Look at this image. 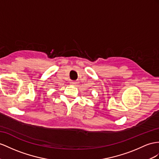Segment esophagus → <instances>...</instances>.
Returning <instances> with one entry per match:
<instances>
[{
  "mask_svg": "<svg viewBox=\"0 0 159 159\" xmlns=\"http://www.w3.org/2000/svg\"><path fill=\"white\" fill-rule=\"evenodd\" d=\"M79 83V82H77V81H71L70 84H72V85H76Z\"/></svg>",
  "mask_w": 159,
  "mask_h": 159,
  "instance_id": "1",
  "label": "esophagus"
}]
</instances>
